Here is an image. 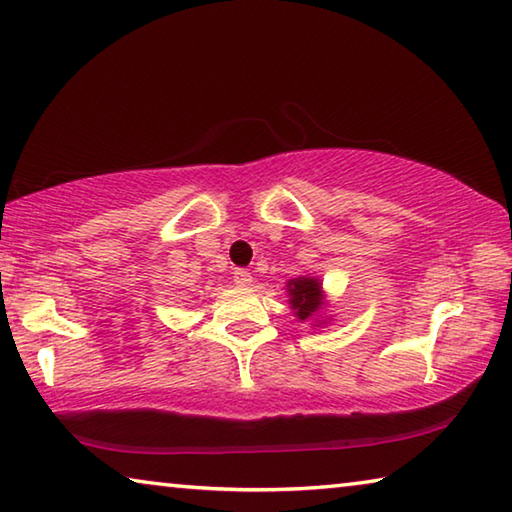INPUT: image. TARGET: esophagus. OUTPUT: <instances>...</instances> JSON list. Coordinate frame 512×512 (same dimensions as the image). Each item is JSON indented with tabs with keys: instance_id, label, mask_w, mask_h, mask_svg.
<instances>
[{
	"instance_id": "esophagus-1",
	"label": "esophagus",
	"mask_w": 512,
	"mask_h": 512,
	"mask_svg": "<svg viewBox=\"0 0 512 512\" xmlns=\"http://www.w3.org/2000/svg\"><path fill=\"white\" fill-rule=\"evenodd\" d=\"M232 277H235L237 287H248V284L253 282V275H250V271H246V268H237V271L232 273Z\"/></svg>"
}]
</instances>
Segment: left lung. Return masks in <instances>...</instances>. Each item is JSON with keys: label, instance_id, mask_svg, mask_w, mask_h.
Returning <instances> with one entry per match:
<instances>
[{"label": "left lung", "instance_id": "obj_1", "mask_svg": "<svg viewBox=\"0 0 512 512\" xmlns=\"http://www.w3.org/2000/svg\"><path fill=\"white\" fill-rule=\"evenodd\" d=\"M289 305L300 320H311L323 309V284L318 277H293L287 282Z\"/></svg>", "mask_w": 512, "mask_h": 512}]
</instances>
